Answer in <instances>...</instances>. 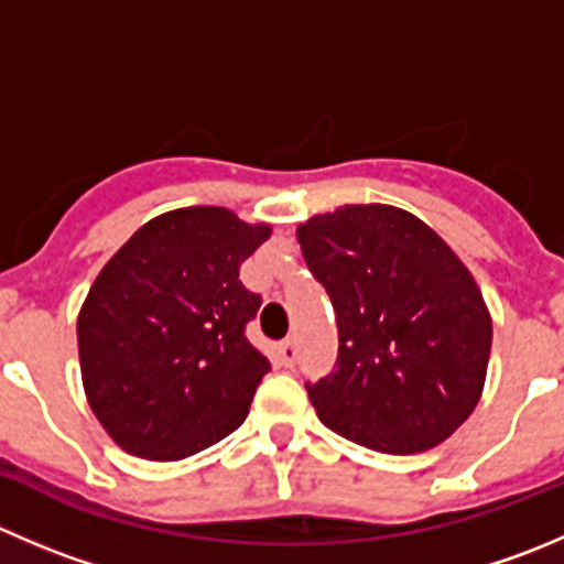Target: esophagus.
I'll list each match as a JSON object with an SVG mask.
<instances>
[{
  "mask_svg": "<svg viewBox=\"0 0 564 564\" xmlns=\"http://www.w3.org/2000/svg\"><path fill=\"white\" fill-rule=\"evenodd\" d=\"M278 355H281L283 366H294V360H297V344H294L292 338H286V341H281V347H278Z\"/></svg>",
  "mask_w": 564,
  "mask_h": 564,
  "instance_id": "esophagus-1",
  "label": "esophagus"
}]
</instances>
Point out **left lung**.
<instances>
[{
	"instance_id": "1",
	"label": "left lung",
	"mask_w": 564,
	"mask_h": 564,
	"mask_svg": "<svg viewBox=\"0 0 564 564\" xmlns=\"http://www.w3.org/2000/svg\"><path fill=\"white\" fill-rule=\"evenodd\" d=\"M303 259L330 294L336 369L308 388L325 427L382 455H415L474 413L494 322L477 281L424 220L349 204L297 226Z\"/></svg>"
}]
</instances>
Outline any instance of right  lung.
Segmentation results:
<instances>
[{"label":"right lung","mask_w":564,"mask_h":564,"mask_svg":"<svg viewBox=\"0 0 564 564\" xmlns=\"http://www.w3.org/2000/svg\"><path fill=\"white\" fill-rule=\"evenodd\" d=\"M270 234L223 206H187L137 228L98 272L76 341L87 402L120 449L182 460L248 419L270 360L245 336L261 297L239 267Z\"/></svg>","instance_id":"right-lung-1"}]
</instances>
